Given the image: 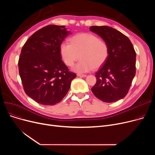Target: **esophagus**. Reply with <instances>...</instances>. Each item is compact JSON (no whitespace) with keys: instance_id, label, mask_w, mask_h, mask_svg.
<instances>
[{"instance_id":"obj_1","label":"esophagus","mask_w":155,"mask_h":155,"mask_svg":"<svg viewBox=\"0 0 155 155\" xmlns=\"http://www.w3.org/2000/svg\"><path fill=\"white\" fill-rule=\"evenodd\" d=\"M77 76L80 77H87L86 75H82V74H77Z\"/></svg>"}]
</instances>
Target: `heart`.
Returning <instances> with one entry per match:
<instances>
[{
    "label": "heart",
    "mask_w": 155,
    "mask_h": 155,
    "mask_svg": "<svg viewBox=\"0 0 155 155\" xmlns=\"http://www.w3.org/2000/svg\"><path fill=\"white\" fill-rule=\"evenodd\" d=\"M70 43L63 42L60 54L64 63L71 67L80 56V61L72 70L78 73H87L102 67L107 61L109 48L107 43L92 33H80L70 39Z\"/></svg>",
    "instance_id": "obj_1"
}]
</instances>
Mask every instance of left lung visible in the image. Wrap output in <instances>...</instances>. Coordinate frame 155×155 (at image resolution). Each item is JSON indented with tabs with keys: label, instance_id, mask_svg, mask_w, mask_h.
<instances>
[{
	"label": "left lung",
	"instance_id": "1",
	"mask_svg": "<svg viewBox=\"0 0 155 155\" xmlns=\"http://www.w3.org/2000/svg\"><path fill=\"white\" fill-rule=\"evenodd\" d=\"M109 46L105 63L96 73L97 82L92 88L95 96L105 102H114L127 95L136 74V52L129 39L111 27L91 26Z\"/></svg>",
	"mask_w": 155,
	"mask_h": 155
}]
</instances>
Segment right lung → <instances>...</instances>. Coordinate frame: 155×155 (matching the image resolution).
<instances>
[{
	"label": "right lung",
	"mask_w": 155,
	"mask_h": 155,
	"mask_svg": "<svg viewBox=\"0 0 155 155\" xmlns=\"http://www.w3.org/2000/svg\"><path fill=\"white\" fill-rule=\"evenodd\" d=\"M70 34L64 26L49 25L35 32L22 48L18 66L24 90L40 104L60 102L76 77L60 54V46Z\"/></svg>",
	"instance_id": "1"
}]
</instances>
